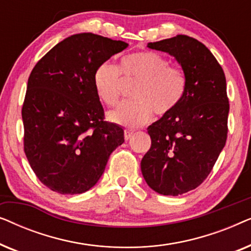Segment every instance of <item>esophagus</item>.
Segmentation results:
<instances>
[{
	"label": "esophagus",
	"mask_w": 251,
	"mask_h": 251,
	"mask_svg": "<svg viewBox=\"0 0 251 251\" xmlns=\"http://www.w3.org/2000/svg\"><path fill=\"white\" fill-rule=\"evenodd\" d=\"M132 135H133L132 130H129V129L125 130V138H126V140H128V139L131 138Z\"/></svg>",
	"instance_id": "obj_1"
}]
</instances>
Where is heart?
<instances>
[{"mask_svg":"<svg viewBox=\"0 0 251 251\" xmlns=\"http://www.w3.org/2000/svg\"><path fill=\"white\" fill-rule=\"evenodd\" d=\"M139 81L133 92L137 100L123 102L109 112V121L125 128L135 129L152 121L154 111L166 115L183 98L186 78L178 68L170 67L169 60L153 51H138L126 54L120 61V70L111 61L96 68L94 85L96 94L106 105L114 106L122 94L123 78Z\"/></svg>","mask_w":251,"mask_h":251,"instance_id":"1","label":"heart"}]
</instances>
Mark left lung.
<instances>
[{
    "mask_svg": "<svg viewBox=\"0 0 251 251\" xmlns=\"http://www.w3.org/2000/svg\"><path fill=\"white\" fill-rule=\"evenodd\" d=\"M147 47L173 56L186 78L178 105L147 128L152 145L140 162L153 191L177 197L202 184L224 149L229 112L226 78L210 50L193 37L177 35Z\"/></svg>",
    "mask_w": 251,
    "mask_h": 251,
    "instance_id": "1",
    "label": "left lung"
}]
</instances>
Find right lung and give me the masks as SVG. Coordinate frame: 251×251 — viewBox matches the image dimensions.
Returning a JSON list of instances; mask_svg holds the SVG:
<instances>
[{
    "instance_id": "1",
    "label": "right lung",
    "mask_w": 251,
    "mask_h": 251,
    "mask_svg": "<svg viewBox=\"0 0 251 251\" xmlns=\"http://www.w3.org/2000/svg\"><path fill=\"white\" fill-rule=\"evenodd\" d=\"M128 46L92 33L74 34L33 68L22 111L24 150L36 177L53 192L90 190L125 142L121 126L104 121L94 73Z\"/></svg>"
}]
</instances>
